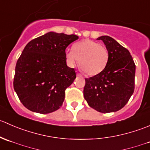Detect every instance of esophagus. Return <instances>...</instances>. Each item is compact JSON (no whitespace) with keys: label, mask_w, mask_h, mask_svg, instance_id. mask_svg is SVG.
<instances>
[{"label":"esophagus","mask_w":150,"mask_h":150,"mask_svg":"<svg viewBox=\"0 0 150 150\" xmlns=\"http://www.w3.org/2000/svg\"><path fill=\"white\" fill-rule=\"evenodd\" d=\"M77 75H78V76H80V77H81V76H82V75H81V74L78 73H78H77Z\"/></svg>","instance_id":"1"}]
</instances>
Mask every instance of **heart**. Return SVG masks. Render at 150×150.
Segmentation results:
<instances>
[{
    "label": "heart",
    "mask_w": 150,
    "mask_h": 150,
    "mask_svg": "<svg viewBox=\"0 0 150 150\" xmlns=\"http://www.w3.org/2000/svg\"><path fill=\"white\" fill-rule=\"evenodd\" d=\"M65 57L71 65L80 61L81 70L89 76H95L105 69L108 63L109 51L100 43L86 39L75 43L73 50H67Z\"/></svg>",
    "instance_id": "heart-1"
}]
</instances>
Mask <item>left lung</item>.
<instances>
[{"mask_svg":"<svg viewBox=\"0 0 150 150\" xmlns=\"http://www.w3.org/2000/svg\"><path fill=\"white\" fill-rule=\"evenodd\" d=\"M109 51L105 69L86 78L84 98L91 107L102 113L116 112L128 103L135 88L136 65L128 49L109 36L98 38Z\"/></svg>","mask_w":150,"mask_h":150,"instance_id":"obj_1","label":"left lung"}]
</instances>
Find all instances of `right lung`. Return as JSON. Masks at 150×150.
Wrapping results in <instances>:
<instances>
[{"label": "right lung", "mask_w": 150, "mask_h": 150, "mask_svg": "<svg viewBox=\"0 0 150 150\" xmlns=\"http://www.w3.org/2000/svg\"><path fill=\"white\" fill-rule=\"evenodd\" d=\"M78 36L53 32L30 41L18 59L13 88L30 111L48 114L62 105L65 90L76 78L67 66L65 49Z\"/></svg>", "instance_id": "right-lung-1"}]
</instances>
